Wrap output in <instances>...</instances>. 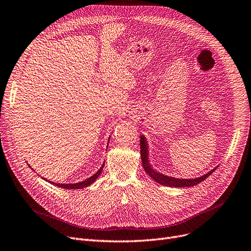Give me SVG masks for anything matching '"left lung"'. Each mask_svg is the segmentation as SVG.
I'll use <instances>...</instances> for the list:
<instances>
[{"label":"left lung","instance_id":"left-lung-1","mask_svg":"<svg viewBox=\"0 0 251 251\" xmlns=\"http://www.w3.org/2000/svg\"><path fill=\"white\" fill-rule=\"evenodd\" d=\"M149 150H148V143L146 140V137L144 135H140V156H141V162H143V166L145 171L147 172L148 176L151 177L155 181H157L160 184H163V186H167V187H174V188H183V187H193L196 186V184L200 183L204 179L208 177L210 174L216 169L213 168L209 172H207L204 176L200 177H196V178H176V177H172L168 176H164L158 171H156L154 168H152L150 163H149Z\"/></svg>","mask_w":251,"mask_h":251}]
</instances>
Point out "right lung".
<instances>
[{"instance_id": "obj_1", "label": "right lung", "mask_w": 251, "mask_h": 251, "mask_svg": "<svg viewBox=\"0 0 251 251\" xmlns=\"http://www.w3.org/2000/svg\"><path fill=\"white\" fill-rule=\"evenodd\" d=\"M103 165H104V163L102 164V166L100 167V169L97 171L96 173H94L92 176H90L89 178H87V179H85V180H83V181H80V182H75V183H55V182H53V181H49L50 183H52V184H55L56 187H58V188H62V189H67V190H77V189H84V188H87L88 186H90L91 183H93L94 181H95V179L100 176V174L101 173V171H102V168H103ZM29 166V165H28ZM30 167V166H29ZM43 179H45V178H43ZM46 181H48L47 179H45Z\"/></svg>"}]
</instances>
